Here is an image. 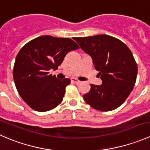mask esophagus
Masks as SVG:
<instances>
[{
	"label": "esophagus",
	"mask_w": 150,
	"mask_h": 150,
	"mask_svg": "<svg viewBox=\"0 0 150 150\" xmlns=\"http://www.w3.org/2000/svg\"><path fill=\"white\" fill-rule=\"evenodd\" d=\"M71 81H72V82H73V83H79L81 82L79 80L76 79V78H71Z\"/></svg>",
	"instance_id": "obj_1"
}]
</instances>
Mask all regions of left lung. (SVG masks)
I'll use <instances>...</instances> for the list:
<instances>
[{
	"label": "left lung",
	"mask_w": 150,
	"mask_h": 150,
	"mask_svg": "<svg viewBox=\"0 0 150 150\" xmlns=\"http://www.w3.org/2000/svg\"><path fill=\"white\" fill-rule=\"evenodd\" d=\"M74 40L90 56L101 85H91L85 102L96 110L110 111L120 107L132 91L138 68L128 47L121 40L107 35H98Z\"/></svg>",
	"instance_id": "left-lung-1"
}]
</instances>
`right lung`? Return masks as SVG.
<instances>
[{"mask_svg":"<svg viewBox=\"0 0 150 150\" xmlns=\"http://www.w3.org/2000/svg\"><path fill=\"white\" fill-rule=\"evenodd\" d=\"M78 48L69 38L42 35L21 48L15 59L13 81L20 96L31 108L46 112L61 103L70 80L58 79L49 70L58 69L66 54Z\"/></svg>","mask_w":150,"mask_h":150,"instance_id":"add662e5","label":"right lung"}]
</instances>
